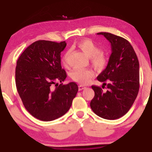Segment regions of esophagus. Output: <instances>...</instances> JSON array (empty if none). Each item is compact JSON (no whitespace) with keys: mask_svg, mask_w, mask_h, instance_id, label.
<instances>
[{"mask_svg":"<svg viewBox=\"0 0 152 152\" xmlns=\"http://www.w3.org/2000/svg\"><path fill=\"white\" fill-rule=\"evenodd\" d=\"M84 88H86V87L84 86H83V85H80L78 86V90H79V91H82V90L84 89Z\"/></svg>","mask_w":152,"mask_h":152,"instance_id":"esophagus-1","label":"esophagus"}]
</instances>
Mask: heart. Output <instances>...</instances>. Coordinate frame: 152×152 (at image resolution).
Instances as JSON below:
<instances>
[{
	"label": "heart",
	"mask_w": 152,
	"mask_h": 152,
	"mask_svg": "<svg viewBox=\"0 0 152 152\" xmlns=\"http://www.w3.org/2000/svg\"><path fill=\"white\" fill-rule=\"evenodd\" d=\"M77 47L81 50L85 54L91 58L92 65L98 70H102L107 64V58L101 50L93 41L90 39H84L77 43ZM70 55V51H67L64 53L61 63L64 66H68V60ZM94 76V72L89 69H74L70 74L71 78L74 81L82 84H88Z\"/></svg>",
	"instance_id": "1"
}]
</instances>
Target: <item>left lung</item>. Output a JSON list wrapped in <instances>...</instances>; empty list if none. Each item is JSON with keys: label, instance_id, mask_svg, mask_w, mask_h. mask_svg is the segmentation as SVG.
<instances>
[{"label": "left lung", "instance_id": "8db88e82", "mask_svg": "<svg viewBox=\"0 0 152 152\" xmlns=\"http://www.w3.org/2000/svg\"><path fill=\"white\" fill-rule=\"evenodd\" d=\"M111 46V54L106 68L97 80L107 82V91L92 86L94 96L91 107L95 114L105 119H119L127 113L134 102L140 88V64L132 45L127 39L112 33L101 32Z\"/></svg>", "mask_w": 152, "mask_h": 152}]
</instances>
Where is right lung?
<instances>
[{
	"label": "right lung",
	"mask_w": 152,
	"mask_h": 152,
	"mask_svg": "<svg viewBox=\"0 0 152 152\" xmlns=\"http://www.w3.org/2000/svg\"><path fill=\"white\" fill-rule=\"evenodd\" d=\"M66 42L37 41L25 49L17 61L15 82L24 107L32 116L51 121L68 111L78 91L75 82L63 85L66 73L61 66Z\"/></svg>",
	"instance_id": "obj_1"
}]
</instances>
